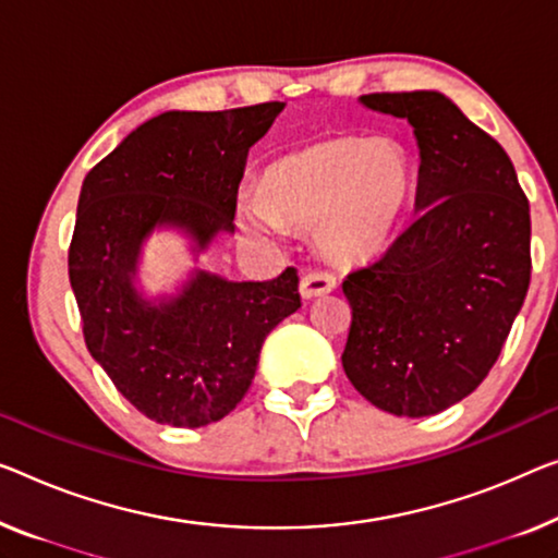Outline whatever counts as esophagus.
Instances as JSON below:
<instances>
[{
  "mask_svg": "<svg viewBox=\"0 0 558 558\" xmlns=\"http://www.w3.org/2000/svg\"><path fill=\"white\" fill-rule=\"evenodd\" d=\"M330 290H336V276L328 270H307L305 276L301 278V295L305 301H311V298H318V295H326Z\"/></svg>",
  "mask_w": 558,
  "mask_h": 558,
  "instance_id": "1",
  "label": "esophagus"
}]
</instances>
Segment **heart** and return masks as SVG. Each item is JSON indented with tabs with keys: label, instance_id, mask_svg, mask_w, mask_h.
Wrapping results in <instances>:
<instances>
[{
	"label": "heart",
	"instance_id": "heart-1",
	"mask_svg": "<svg viewBox=\"0 0 558 558\" xmlns=\"http://www.w3.org/2000/svg\"><path fill=\"white\" fill-rule=\"evenodd\" d=\"M409 182V157L393 137H323L272 165L263 193L240 195L238 220L257 235H276L282 222L315 228L328 253L359 257L384 243Z\"/></svg>",
	"mask_w": 558,
	"mask_h": 558
}]
</instances>
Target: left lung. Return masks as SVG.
<instances>
[{
	"instance_id": "8db88e82",
	"label": "left lung",
	"mask_w": 558,
	"mask_h": 558,
	"mask_svg": "<svg viewBox=\"0 0 558 558\" xmlns=\"http://www.w3.org/2000/svg\"><path fill=\"white\" fill-rule=\"evenodd\" d=\"M411 122L415 218L343 280L353 320L343 371L376 409L423 418L488 376L531 280V215L506 149L434 89L363 95Z\"/></svg>"
}]
</instances>
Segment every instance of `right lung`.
Masks as SVG:
<instances>
[{
	"mask_svg": "<svg viewBox=\"0 0 558 558\" xmlns=\"http://www.w3.org/2000/svg\"><path fill=\"white\" fill-rule=\"evenodd\" d=\"M282 107L162 112L132 130L82 182L70 282L87 351L114 388L162 426L226 418L253 384L268 332L301 307L295 268L265 282L195 270L178 295L155 301L135 286L155 228L185 232L193 253L218 232H235L247 149Z\"/></svg>",
	"mask_w": 558,
	"mask_h": 558,
	"instance_id": "right-lung-1",
	"label": "right lung"
}]
</instances>
